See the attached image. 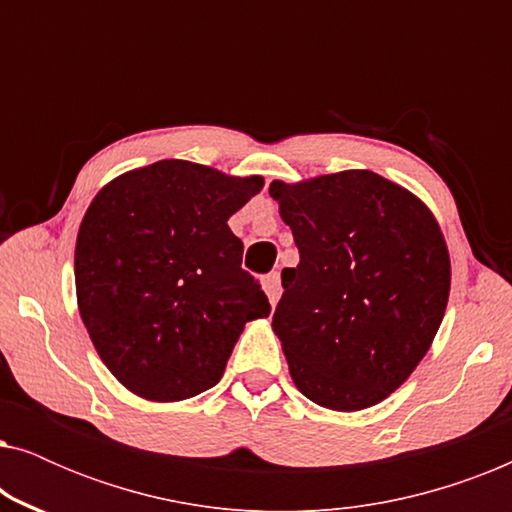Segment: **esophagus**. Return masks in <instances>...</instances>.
Instances as JSON below:
<instances>
[{
	"instance_id": "1",
	"label": "esophagus",
	"mask_w": 512,
	"mask_h": 512,
	"mask_svg": "<svg viewBox=\"0 0 512 512\" xmlns=\"http://www.w3.org/2000/svg\"><path fill=\"white\" fill-rule=\"evenodd\" d=\"M263 289L268 293L270 305H277L279 296H282V279H279V272H270V275L263 279Z\"/></svg>"
}]
</instances>
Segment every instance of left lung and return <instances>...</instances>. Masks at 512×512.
<instances>
[{
	"instance_id": "8db88e82",
	"label": "left lung",
	"mask_w": 512,
	"mask_h": 512,
	"mask_svg": "<svg viewBox=\"0 0 512 512\" xmlns=\"http://www.w3.org/2000/svg\"><path fill=\"white\" fill-rule=\"evenodd\" d=\"M270 195L300 254L272 317L293 384L328 410L377 405L443 321L452 272L436 216L370 170L272 181Z\"/></svg>"
}]
</instances>
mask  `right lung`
Returning <instances> with one entry per match:
<instances>
[{
    "label": "right lung",
    "instance_id": "right-lung-1",
    "mask_svg": "<svg viewBox=\"0 0 512 512\" xmlns=\"http://www.w3.org/2000/svg\"><path fill=\"white\" fill-rule=\"evenodd\" d=\"M261 188L263 177L172 158L121 174L90 202L76 235V300L104 366L132 394H202L244 324L270 314L228 228Z\"/></svg>",
    "mask_w": 512,
    "mask_h": 512
}]
</instances>
